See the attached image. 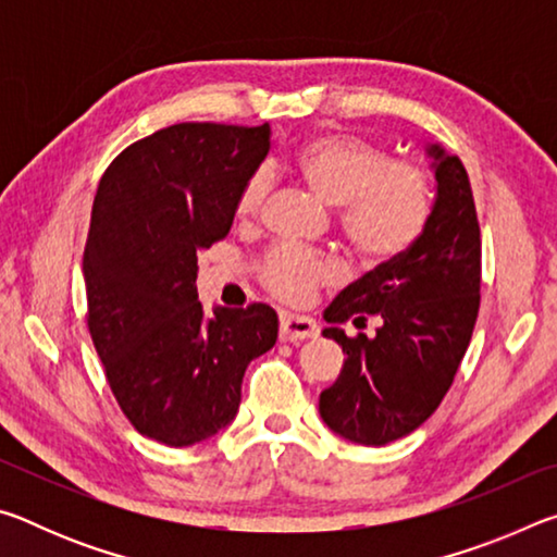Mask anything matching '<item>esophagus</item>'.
<instances>
[{
  "label": "esophagus",
  "mask_w": 557,
  "mask_h": 557,
  "mask_svg": "<svg viewBox=\"0 0 557 557\" xmlns=\"http://www.w3.org/2000/svg\"><path fill=\"white\" fill-rule=\"evenodd\" d=\"M319 326L312 317L280 314V338L282 342H299V338H317Z\"/></svg>",
  "instance_id": "34e87169"
}]
</instances>
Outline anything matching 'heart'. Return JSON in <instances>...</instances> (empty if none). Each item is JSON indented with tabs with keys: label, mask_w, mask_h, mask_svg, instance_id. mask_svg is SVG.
<instances>
[{
	"label": "heart",
	"mask_w": 557,
	"mask_h": 557,
	"mask_svg": "<svg viewBox=\"0 0 557 557\" xmlns=\"http://www.w3.org/2000/svg\"><path fill=\"white\" fill-rule=\"evenodd\" d=\"M297 172L329 206H344V231L358 250L371 258L398 256L430 215V184L422 169L395 162L366 139L332 135L301 147ZM270 191V172L258 169L245 182L238 213L250 219ZM336 275V265L314 252L282 245L265 260L268 287L289 301H305L312 289Z\"/></svg>",
	"instance_id": "1"
}]
</instances>
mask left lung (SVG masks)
<instances>
[{"instance_id": "8db88e82", "label": "left lung", "mask_w": 557, "mask_h": 557, "mask_svg": "<svg viewBox=\"0 0 557 557\" xmlns=\"http://www.w3.org/2000/svg\"><path fill=\"white\" fill-rule=\"evenodd\" d=\"M435 174L425 228L393 260L336 295L326 338L344 348L338 379L319 395V414L338 437L383 447L418 430L445 398L474 332L482 287V235L465 164L428 145ZM382 319L375 337H346L341 324Z\"/></svg>"}]
</instances>
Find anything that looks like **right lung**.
Here are the masks:
<instances>
[{
  "label": "right lung",
  "mask_w": 557,
  "mask_h": 557,
  "mask_svg": "<svg viewBox=\"0 0 557 557\" xmlns=\"http://www.w3.org/2000/svg\"><path fill=\"white\" fill-rule=\"evenodd\" d=\"M270 152V125L182 122L129 145L98 184L83 252L88 329L139 435L188 447L231 425L252 358L277 342L268 305L215 307L196 252L223 240Z\"/></svg>",
  "instance_id": "obj_1"
}]
</instances>
